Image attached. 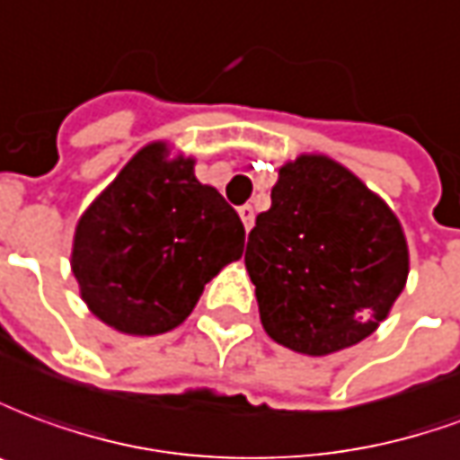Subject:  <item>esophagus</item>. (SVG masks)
Here are the masks:
<instances>
[{
	"mask_svg": "<svg viewBox=\"0 0 460 460\" xmlns=\"http://www.w3.org/2000/svg\"><path fill=\"white\" fill-rule=\"evenodd\" d=\"M240 217H243L245 230H250V227L255 225V208H252V205H243V208H240Z\"/></svg>",
	"mask_w": 460,
	"mask_h": 460,
	"instance_id": "1",
	"label": "esophagus"
}]
</instances>
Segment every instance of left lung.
Returning <instances> with one entry per match:
<instances>
[{"instance_id":"8db88e82","label":"left lung","mask_w":460,"mask_h":460,"mask_svg":"<svg viewBox=\"0 0 460 460\" xmlns=\"http://www.w3.org/2000/svg\"><path fill=\"white\" fill-rule=\"evenodd\" d=\"M245 267L265 332L327 357L367 340L409 277V245L392 208L319 153L279 168L272 205L247 237Z\"/></svg>"}]
</instances>
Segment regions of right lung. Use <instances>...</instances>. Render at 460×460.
I'll list each match as a JSON object with an SVG mask.
<instances>
[{
    "label": "right lung",
    "mask_w": 460,
    "mask_h": 460,
    "mask_svg": "<svg viewBox=\"0 0 460 460\" xmlns=\"http://www.w3.org/2000/svg\"><path fill=\"white\" fill-rule=\"evenodd\" d=\"M195 158L148 143L86 208L71 270L81 299L123 334L171 332L205 285L243 257L245 227L225 198L195 178Z\"/></svg>",
    "instance_id": "obj_1"
}]
</instances>
